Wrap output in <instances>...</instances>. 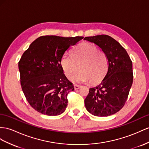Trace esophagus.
<instances>
[{
	"mask_svg": "<svg viewBox=\"0 0 149 149\" xmlns=\"http://www.w3.org/2000/svg\"><path fill=\"white\" fill-rule=\"evenodd\" d=\"M81 86H79V85H75V86H74V89H75V90H77V89L81 88Z\"/></svg>",
	"mask_w": 149,
	"mask_h": 149,
	"instance_id": "34e87169",
	"label": "esophagus"
}]
</instances>
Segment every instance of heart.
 <instances>
[{"label": "heart", "mask_w": 149, "mask_h": 149, "mask_svg": "<svg viewBox=\"0 0 149 149\" xmlns=\"http://www.w3.org/2000/svg\"><path fill=\"white\" fill-rule=\"evenodd\" d=\"M60 65L66 77L75 82H86L96 84L102 81L108 70V59L105 52L99 50L95 46L87 43L77 45L71 52V56L64 55Z\"/></svg>", "instance_id": "b5f03b06"}]
</instances>
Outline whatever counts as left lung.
<instances>
[{"instance_id":"1","label":"left lung","mask_w":149,"mask_h":149,"mask_svg":"<svg viewBox=\"0 0 149 149\" xmlns=\"http://www.w3.org/2000/svg\"><path fill=\"white\" fill-rule=\"evenodd\" d=\"M105 52L108 70L101 82L89 89L85 99L86 109L100 117L115 114L123 107L133 82L132 62L126 49L108 35L84 38Z\"/></svg>"}]
</instances>
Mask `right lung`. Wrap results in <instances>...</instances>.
I'll list each match as a JSON object with an SVG mask.
<instances>
[{
    "label": "right lung",
    "instance_id": "obj_1",
    "mask_svg": "<svg viewBox=\"0 0 149 149\" xmlns=\"http://www.w3.org/2000/svg\"><path fill=\"white\" fill-rule=\"evenodd\" d=\"M83 38L40 36L22 55L18 64L21 87L38 112L57 116L65 111L67 94L74 88L63 74L60 60L68 48Z\"/></svg>",
    "mask_w": 149,
    "mask_h": 149
}]
</instances>
